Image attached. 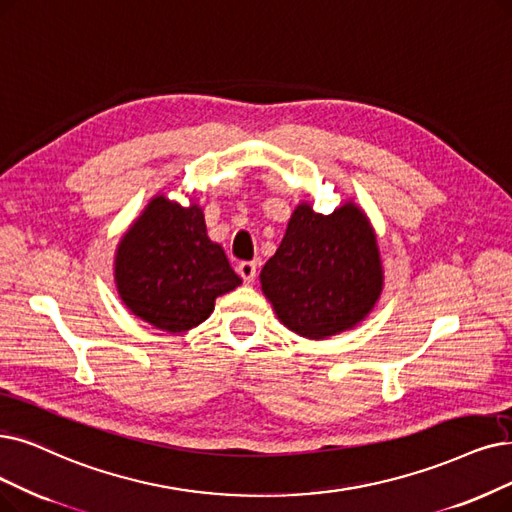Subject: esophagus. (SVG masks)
I'll use <instances>...</instances> for the list:
<instances>
[{
    "mask_svg": "<svg viewBox=\"0 0 512 512\" xmlns=\"http://www.w3.org/2000/svg\"><path fill=\"white\" fill-rule=\"evenodd\" d=\"M256 269H258V264L254 260H243V262H239L237 273L243 277V281L250 283L256 277Z\"/></svg>",
    "mask_w": 512,
    "mask_h": 512,
    "instance_id": "1",
    "label": "esophagus"
}]
</instances>
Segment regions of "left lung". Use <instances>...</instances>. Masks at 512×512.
Returning <instances> with one entry per match:
<instances>
[{
  "label": "left lung",
  "instance_id": "left-lung-1",
  "mask_svg": "<svg viewBox=\"0 0 512 512\" xmlns=\"http://www.w3.org/2000/svg\"><path fill=\"white\" fill-rule=\"evenodd\" d=\"M262 292L292 332L319 340L355 327L382 292L376 235L346 203L330 216L298 206L260 273Z\"/></svg>",
  "mask_w": 512,
  "mask_h": 512
}]
</instances>
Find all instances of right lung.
I'll use <instances>...</instances> for the list:
<instances>
[{
  "label": "right lung",
  "instance_id": "obj_1",
  "mask_svg": "<svg viewBox=\"0 0 512 512\" xmlns=\"http://www.w3.org/2000/svg\"><path fill=\"white\" fill-rule=\"evenodd\" d=\"M115 279L128 309L166 332L206 321L216 296L241 283L227 254L210 241L203 212L166 197H155L121 239Z\"/></svg>",
  "mask_w": 512,
  "mask_h": 512
}]
</instances>
